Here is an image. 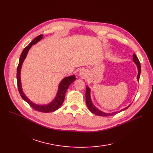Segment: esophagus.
I'll list each match as a JSON object with an SVG mask.
<instances>
[{
  "label": "esophagus",
  "instance_id": "1",
  "mask_svg": "<svg viewBox=\"0 0 153 153\" xmlns=\"http://www.w3.org/2000/svg\"><path fill=\"white\" fill-rule=\"evenodd\" d=\"M85 71L84 70H80V71H79V75H80L81 76H83L84 77L85 76Z\"/></svg>",
  "mask_w": 153,
  "mask_h": 153
}]
</instances>
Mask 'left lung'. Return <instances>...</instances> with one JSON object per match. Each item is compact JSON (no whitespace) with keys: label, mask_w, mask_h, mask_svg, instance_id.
<instances>
[{"label":"left lung","mask_w":153,"mask_h":153,"mask_svg":"<svg viewBox=\"0 0 153 153\" xmlns=\"http://www.w3.org/2000/svg\"><path fill=\"white\" fill-rule=\"evenodd\" d=\"M133 61L137 65V69H138V74H137V80L139 81L140 80V74H141V65H140V62L139 61V60H138L137 56L135 55V54H133ZM85 96H86V105L87 106H88V109L90 110V111L93 113V114H96V115H98V116H113V115H114V114H116L117 113H120V111H124L125 110H126L127 108H128L130 105H129L128 107L123 109L122 110H121L120 111H118V112H114V113H103L102 111H100L99 110H98L97 108H96L95 107H94L92 103H91V98H90V89L88 88V86H86V94H85Z\"/></svg>","instance_id":"left-lung-1"}]
</instances>
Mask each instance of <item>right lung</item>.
Returning <instances> with one entry per match:
<instances>
[{"mask_svg":"<svg viewBox=\"0 0 153 153\" xmlns=\"http://www.w3.org/2000/svg\"><path fill=\"white\" fill-rule=\"evenodd\" d=\"M43 37V35H40L37 36V37H35L30 43H29L28 45H27L22 51V52L21 53V55L20 56V59H19V65L17 67V86H18V90L20 94L21 97L24 100H25L26 102L30 105L33 109H34L35 110L40 111V112H43V113H50V112H53L55 111V110H58L60 106L62 105L65 99V93H66L67 90H68L69 86L70 84L74 82L75 78V75H72L68 77L65 78L61 82L59 85V91L57 93L56 97H55V100H53L50 104L47 105H36L33 103H32L31 101L29 100L27 97L25 95L22 89V86H21V82H20V69L22 65V63L25 59V57L27 56V54L28 52L29 49L30 48V47L35 44L36 43H37L39 41H40Z\"/></svg>","mask_w":153,"mask_h":153,"instance_id":"add662e5","label":"right lung"}]
</instances>
